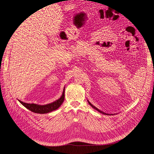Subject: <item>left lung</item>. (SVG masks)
Masks as SVG:
<instances>
[{"label":"left lung","mask_w":154,"mask_h":154,"mask_svg":"<svg viewBox=\"0 0 154 154\" xmlns=\"http://www.w3.org/2000/svg\"><path fill=\"white\" fill-rule=\"evenodd\" d=\"M87 101H88V104H89L93 109H94L95 110H96L97 111H98L99 112H100V113H101V114H104V115H109V116H110V115H114V114H107V113H105V112H103V111H101V110H100V109H98L97 108H96V106H94V105H93L92 104H91V103H90L89 102V101H88V100H87Z\"/></svg>","instance_id":"obj_1"}]
</instances>
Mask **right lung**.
<instances>
[{
    "instance_id": "add662e5",
    "label": "right lung",
    "mask_w": 154,
    "mask_h": 154,
    "mask_svg": "<svg viewBox=\"0 0 154 154\" xmlns=\"http://www.w3.org/2000/svg\"><path fill=\"white\" fill-rule=\"evenodd\" d=\"M65 99V87L63 88V91L61 97L59 99L53 101V103H48L46 105H38L35 103H27L22 102V101L18 100V101L26 109L31 110L32 112L37 114H47L51 112L53 110L58 109L61 106Z\"/></svg>"
}]
</instances>
